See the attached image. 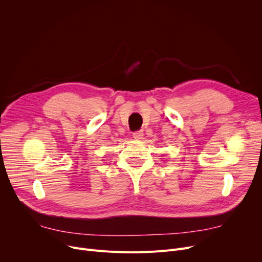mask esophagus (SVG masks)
Listing matches in <instances>:
<instances>
[{"label":"esophagus","instance_id":"1","mask_svg":"<svg viewBox=\"0 0 262 262\" xmlns=\"http://www.w3.org/2000/svg\"><path fill=\"white\" fill-rule=\"evenodd\" d=\"M133 137H134L135 139H137V140L142 139V137H143V132H142V130H137V132H135V133L133 134Z\"/></svg>","mask_w":262,"mask_h":262}]
</instances>
